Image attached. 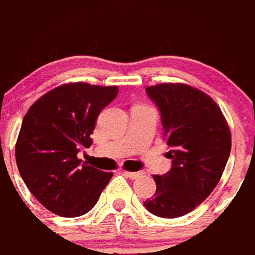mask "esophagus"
Instances as JSON below:
<instances>
[{
  "label": "esophagus",
  "instance_id": "esophagus-1",
  "mask_svg": "<svg viewBox=\"0 0 255 255\" xmlns=\"http://www.w3.org/2000/svg\"><path fill=\"white\" fill-rule=\"evenodd\" d=\"M124 174L126 177H129V178H131V180H136V178H138V177L142 176L140 171H124Z\"/></svg>",
  "mask_w": 255,
  "mask_h": 255
}]
</instances>
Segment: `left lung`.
<instances>
[{
  "instance_id": "1",
  "label": "left lung",
  "mask_w": 255,
  "mask_h": 255,
  "mask_svg": "<svg viewBox=\"0 0 255 255\" xmlns=\"http://www.w3.org/2000/svg\"><path fill=\"white\" fill-rule=\"evenodd\" d=\"M145 92L159 110L171 167L153 176L156 192L144 207L158 217H181L216 188L231 153V131L216 102L199 89L160 84Z\"/></svg>"
}]
</instances>
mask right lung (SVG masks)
Instances as JSON below:
<instances>
[{
    "instance_id": "right-lung-1",
    "label": "right lung",
    "mask_w": 255,
    "mask_h": 255,
    "mask_svg": "<svg viewBox=\"0 0 255 255\" xmlns=\"http://www.w3.org/2000/svg\"><path fill=\"white\" fill-rule=\"evenodd\" d=\"M117 86L61 85L32 104L16 142V163L23 181L41 205L61 217L90 211L113 173L77 158L92 145L96 119L118 95Z\"/></svg>"
}]
</instances>
